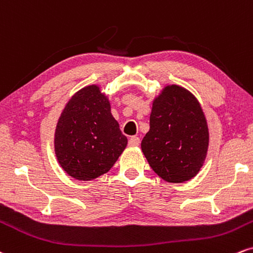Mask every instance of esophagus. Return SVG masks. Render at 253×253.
<instances>
[{"label": "esophagus", "instance_id": "1", "mask_svg": "<svg viewBox=\"0 0 253 253\" xmlns=\"http://www.w3.org/2000/svg\"><path fill=\"white\" fill-rule=\"evenodd\" d=\"M129 145L130 147H137V145H139V138L137 136H132V137H130Z\"/></svg>", "mask_w": 253, "mask_h": 253}]
</instances>
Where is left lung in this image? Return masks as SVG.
<instances>
[{"label":"left lung","mask_w":253,"mask_h":253,"mask_svg":"<svg viewBox=\"0 0 253 253\" xmlns=\"http://www.w3.org/2000/svg\"><path fill=\"white\" fill-rule=\"evenodd\" d=\"M141 148L163 180L179 183L194 177L209 148V127L197 98L180 86H167L153 104Z\"/></svg>","instance_id":"obj_1"}]
</instances>
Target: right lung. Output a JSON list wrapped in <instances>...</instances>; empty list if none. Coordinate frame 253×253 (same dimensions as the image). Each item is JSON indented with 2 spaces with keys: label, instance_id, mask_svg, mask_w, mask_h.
Segmentation results:
<instances>
[{
  "label": "right lung",
  "instance_id": "right-lung-1",
  "mask_svg": "<svg viewBox=\"0 0 253 253\" xmlns=\"http://www.w3.org/2000/svg\"><path fill=\"white\" fill-rule=\"evenodd\" d=\"M126 143L108 98L96 85L74 94L55 130L56 159L77 180H93L109 171Z\"/></svg>",
  "mask_w": 253,
  "mask_h": 253
}]
</instances>
